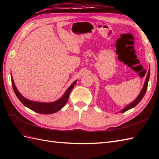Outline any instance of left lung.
<instances>
[{"instance_id":"1","label":"left lung","mask_w":159,"mask_h":159,"mask_svg":"<svg viewBox=\"0 0 159 159\" xmlns=\"http://www.w3.org/2000/svg\"><path fill=\"white\" fill-rule=\"evenodd\" d=\"M150 69L149 68V70H148V74H147L146 80H145L144 84H143V88H142V89H141V91L140 92L139 95H138V96L136 98V99L134 100H133V102H132L131 103H130L129 104H128L126 107H125L122 110H121L120 111V113L126 112V111L129 110V109H132V108L134 107L137 105V104H138V103H139L141 100H142V98H143L144 95H145V93H146V92L147 88H148V81H149V78H150Z\"/></svg>"}]
</instances>
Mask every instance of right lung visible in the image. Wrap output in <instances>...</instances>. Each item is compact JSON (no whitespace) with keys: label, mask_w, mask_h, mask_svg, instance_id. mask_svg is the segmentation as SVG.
Instances as JSON below:
<instances>
[{"label":"right lung","mask_w":159,"mask_h":159,"mask_svg":"<svg viewBox=\"0 0 159 159\" xmlns=\"http://www.w3.org/2000/svg\"><path fill=\"white\" fill-rule=\"evenodd\" d=\"M11 78L13 89L14 90L16 95L17 97H18V98L20 100V102H21L25 107L29 108V109H31L32 111H35L36 113H41V114H51V113H56L57 111H59V110L61 109L62 108L65 106V104L67 103V100H68V98H69V95L71 90L72 89V88L74 87V85H76V83L77 82V80H75V81H74L72 85L68 87V89H67L66 90V92L64 93L63 96L59 100L55 101V102H37V101L28 100L23 96H22V94L18 92V90L16 88L11 74Z\"/></svg>","instance_id":"obj_1"}]
</instances>
